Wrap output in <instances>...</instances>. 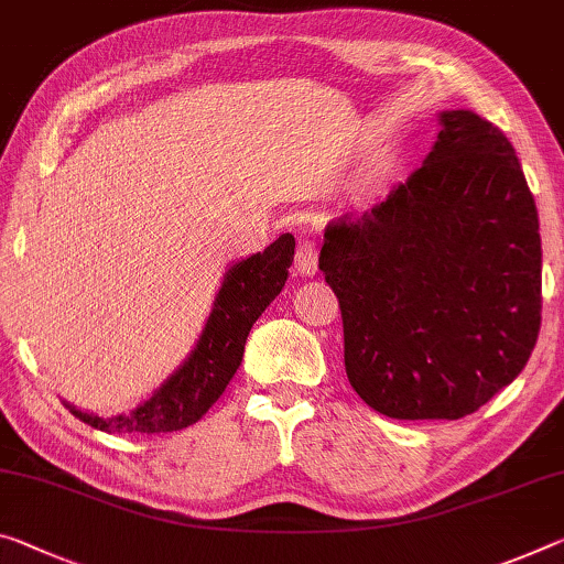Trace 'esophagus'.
<instances>
[{
    "instance_id": "1",
    "label": "esophagus",
    "mask_w": 564,
    "mask_h": 564,
    "mask_svg": "<svg viewBox=\"0 0 564 564\" xmlns=\"http://www.w3.org/2000/svg\"><path fill=\"white\" fill-rule=\"evenodd\" d=\"M296 273L299 275H316L318 273V250L311 240H303L296 248Z\"/></svg>"
}]
</instances>
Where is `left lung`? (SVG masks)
<instances>
[{
    "label": "left lung",
    "instance_id": "1",
    "mask_svg": "<svg viewBox=\"0 0 564 564\" xmlns=\"http://www.w3.org/2000/svg\"><path fill=\"white\" fill-rule=\"evenodd\" d=\"M419 170L324 230L318 268L344 318L356 394L391 419H462L512 383L540 334L538 205L512 142L440 112Z\"/></svg>",
    "mask_w": 564,
    "mask_h": 564
}]
</instances>
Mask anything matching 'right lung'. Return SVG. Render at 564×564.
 I'll list each match as a JSON object with an SVG mask.
<instances>
[{
  "label": "right lung",
  "instance_id": "add662e5",
  "mask_svg": "<svg viewBox=\"0 0 564 564\" xmlns=\"http://www.w3.org/2000/svg\"><path fill=\"white\" fill-rule=\"evenodd\" d=\"M293 248L296 240L285 234L263 253L248 256L228 268L191 356L130 414L97 416L69 401L65 406L79 422L107 434H165L198 422L236 377L250 328L289 279Z\"/></svg>",
  "mask_w": 564,
  "mask_h": 564
}]
</instances>
